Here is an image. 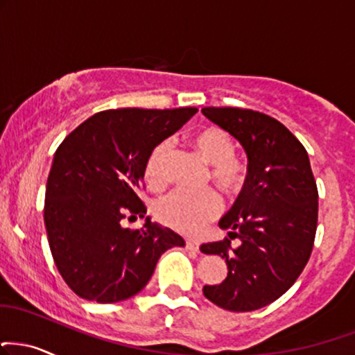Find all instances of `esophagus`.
<instances>
[{"label": "esophagus", "mask_w": 355, "mask_h": 355, "mask_svg": "<svg viewBox=\"0 0 355 355\" xmlns=\"http://www.w3.org/2000/svg\"><path fill=\"white\" fill-rule=\"evenodd\" d=\"M187 250H190V251H198L200 250V245L196 241H187Z\"/></svg>", "instance_id": "obj_1"}]
</instances>
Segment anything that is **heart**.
I'll list each match as a JSON object with an SVG mask.
<instances>
[{"label":"heart","mask_w":355,"mask_h":355,"mask_svg":"<svg viewBox=\"0 0 355 355\" xmlns=\"http://www.w3.org/2000/svg\"><path fill=\"white\" fill-rule=\"evenodd\" d=\"M193 145L200 155L211 165V177L228 193H236L246 182V165L234 155V142L220 127H205L193 135ZM170 150L165 140L153 148L145 164V178L159 185L164 177V164ZM220 195L215 190H173L155 205V215L162 223L185 234H198L220 215Z\"/></svg>","instance_id":"heart-1"}]
</instances>
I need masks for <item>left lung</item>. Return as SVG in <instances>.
<instances>
[{
    "mask_svg": "<svg viewBox=\"0 0 355 355\" xmlns=\"http://www.w3.org/2000/svg\"><path fill=\"white\" fill-rule=\"evenodd\" d=\"M208 121L241 144L248 175L220 228L240 238L205 243V254L225 259L228 275L203 286L213 304L234 313L256 311L288 291L304 270L318 228V187L300 140L270 115L238 107H205Z\"/></svg>",
    "mask_w": 355,
    "mask_h": 355,
    "instance_id": "left-lung-1",
    "label": "left lung"
}]
</instances>
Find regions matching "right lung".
<instances>
[{"label":"right lung","mask_w":355,"mask_h":355,"mask_svg":"<svg viewBox=\"0 0 355 355\" xmlns=\"http://www.w3.org/2000/svg\"><path fill=\"white\" fill-rule=\"evenodd\" d=\"M198 112L117 109L94 114L54 153L46 183L44 225L54 263L78 296L101 304L135 296L180 234L145 218L123 228L127 213L144 216L137 191L157 145Z\"/></svg>","instance_id":"right-lung-1"}]
</instances>
